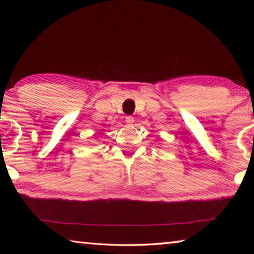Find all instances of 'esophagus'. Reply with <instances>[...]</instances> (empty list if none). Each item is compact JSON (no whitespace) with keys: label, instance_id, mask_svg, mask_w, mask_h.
Wrapping results in <instances>:
<instances>
[{"label":"esophagus","instance_id":"esophagus-1","mask_svg":"<svg viewBox=\"0 0 254 254\" xmlns=\"http://www.w3.org/2000/svg\"><path fill=\"white\" fill-rule=\"evenodd\" d=\"M126 122H127V124H128V126H132V124L134 123V119H133L132 117H127Z\"/></svg>","mask_w":254,"mask_h":254}]
</instances>
